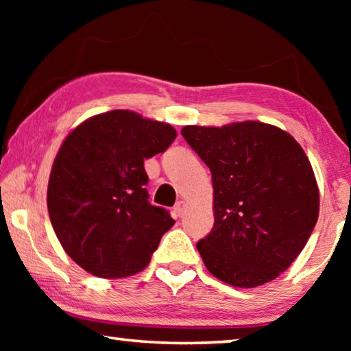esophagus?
<instances>
[{"label": "esophagus", "instance_id": "esophagus-1", "mask_svg": "<svg viewBox=\"0 0 351 351\" xmlns=\"http://www.w3.org/2000/svg\"><path fill=\"white\" fill-rule=\"evenodd\" d=\"M173 212L176 217H182L184 212H186V203H184V201H178L173 207Z\"/></svg>", "mask_w": 351, "mask_h": 351}]
</instances>
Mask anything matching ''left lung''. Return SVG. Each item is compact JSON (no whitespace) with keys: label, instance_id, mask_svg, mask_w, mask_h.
<instances>
[{"label":"left lung","instance_id":"8db88e82","mask_svg":"<svg viewBox=\"0 0 351 351\" xmlns=\"http://www.w3.org/2000/svg\"><path fill=\"white\" fill-rule=\"evenodd\" d=\"M181 134L212 173L215 223L197 243L206 268L239 288L276 278L305 247L319 217L305 152L287 132L255 121L187 125Z\"/></svg>","mask_w":351,"mask_h":351}]
</instances>
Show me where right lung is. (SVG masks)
Returning a JSON list of instances; mask_svg holds the SVG:
<instances>
[{
  "label": "right lung",
  "mask_w": 351,
  "mask_h": 351,
  "mask_svg": "<svg viewBox=\"0 0 351 351\" xmlns=\"http://www.w3.org/2000/svg\"><path fill=\"white\" fill-rule=\"evenodd\" d=\"M175 138L169 123L114 110L88 119L64 139L47 184V212L64 251L90 274L142 271L175 224L169 210L148 201L144 167Z\"/></svg>",
  "instance_id": "1"
}]
</instances>
